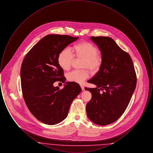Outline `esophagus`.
<instances>
[{"label":"esophagus","mask_w":153,"mask_h":153,"mask_svg":"<svg viewBox=\"0 0 153 153\" xmlns=\"http://www.w3.org/2000/svg\"><path fill=\"white\" fill-rule=\"evenodd\" d=\"M81 88L82 91H84L85 90V88H84V87L83 85H81Z\"/></svg>","instance_id":"1"}]
</instances>
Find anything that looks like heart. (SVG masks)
<instances>
[{
	"mask_svg": "<svg viewBox=\"0 0 153 153\" xmlns=\"http://www.w3.org/2000/svg\"><path fill=\"white\" fill-rule=\"evenodd\" d=\"M74 56L84 58L82 68H88L92 72H97L102 65V59L98 53L97 48L88 42H81L73 47V53L69 48H64L59 53L57 58L59 66L64 71L71 68ZM89 76L87 69L76 70L68 74V80L78 84H82Z\"/></svg>",
	"mask_w": 153,
	"mask_h": 153,
	"instance_id": "b5f03b06",
	"label": "heart"
}]
</instances>
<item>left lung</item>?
<instances>
[{
  "mask_svg": "<svg viewBox=\"0 0 153 153\" xmlns=\"http://www.w3.org/2000/svg\"><path fill=\"white\" fill-rule=\"evenodd\" d=\"M91 40L100 51L102 62L99 71L88 81L96 87L85 88L92 94L86 112L92 122L105 126L123 115L136 87L137 76L131 57L113 39L91 36Z\"/></svg>",
  "mask_w": 153,
  "mask_h": 153,
  "instance_id": "left-lung-1",
  "label": "left lung"
}]
</instances>
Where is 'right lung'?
Here are the masks:
<instances>
[{
	"label": "right lung",
	"instance_id": "right-lung-1",
	"mask_svg": "<svg viewBox=\"0 0 153 153\" xmlns=\"http://www.w3.org/2000/svg\"><path fill=\"white\" fill-rule=\"evenodd\" d=\"M79 37L51 34L42 38L25 56L21 69L22 94L27 108L41 122L54 125L68 116L73 100L81 91L80 85L66 82L59 89L53 83L65 82L57 62L58 54Z\"/></svg>",
	"mask_w": 153,
	"mask_h": 153
}]
</instances>
